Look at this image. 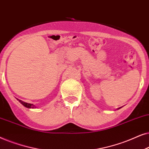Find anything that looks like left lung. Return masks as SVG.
<instances>
[{
	"instance_id": "1",
	"label": "left lung",
	"mask_w": 149,
	"mask_h": 149,
	"mask_svg": "<svg viewBox=\"0 0 149 149\" xmlns=\"http://www.w3.org/2000/svg\"><path fill=\"white\" fill-rule=\"evenodd\" d=\"M120 108H121V107H120V108H118V109H120Z\"/></svg>"
}]
</instances>
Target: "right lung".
Here are the masks:
<instances>
[{
  "instance_id": "add662e5",
  "label": "right lung",
  "mask_w": 149,
  "mask_h": 149,
  "mask_svg": "<svg viewBox=\"0 0 149 149\" xmlns=\"http://www.w3.org/2000/svg\"><path fill=\"white\" fill-rule=\"evenodd\" d=\"M17 101H19V102L20 103V104H22L24 106L26 107V108H37V106H35V105H33L32 104H29V103H26V102H23V101H22L20 100H18V99H17Z\"/></svg>"
}]
</instances>
